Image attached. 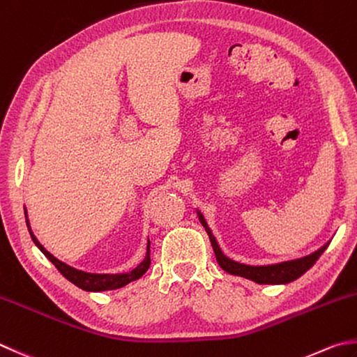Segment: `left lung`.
<instances>
[{"label":"left lung","instance_id":"1","mask_svg":"<svg viewBox=\"0 0 357 357\" xmlns=\"http://www.w3.org/2000/svg\"><path fill=\"white\" fill-rule=\"evenodd\" d=\"M197 216H199L200 224L205 227L208 236H210L213 250H214V255H216L219 266L228 273L238 275V277H244L247 280H252L258 284H286V283H291V281H294V280H297L298 277H301V275H303L306 271H309V268L315 264V261L320 258V255L326 250V247L329 244L328 242V244L319 248L317 252H314L311 255H307V257L300 258V259L280 262V264H272V266H247V264H241V262L227 258L225 255L222 253L216 238L213 236L210 227H208L206 220L204 219V216H202L200 211H197Z\"/></svg>","mask_w":357,"mask_h":357}]
</instances>
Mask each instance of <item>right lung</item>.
<instances>
[{
    "label": "right lung",
    "instance_id": "add662e5",
    "mask_svg": "<svg viewBox=\"0 0 357 357\" xmlns=\"http://www.w3.org/2000/svg\"><path fill=\"white\" fill-rule=\"evenodd\" d=\"M24 214H26V211H24ZM26 225H28V230H29L33 244H36L40 250H42L45 257L48 258L54 266H56L57 271L62 273L66 280L71 281V283L76 284L77 287L84 289V291L100 292V291H113V289H119V287H123L126 284L132 283V281H135V280L143 277V275L147 272V268H149V266H151V248H149L151 242H149V244H147V253H146L144 261L141 262L138 267L133 268V271H130L129 273H115V275L104 273L102 275V273H86L82 271H77V268H74L68 264H65V262L59 261L57 258H54L52 255L46 250L42 244H40L38 239L33 236L28 219H26Z\"/></svg>",
    "mask_w": 357,
    "mask_h": 357
}]
</instances>
